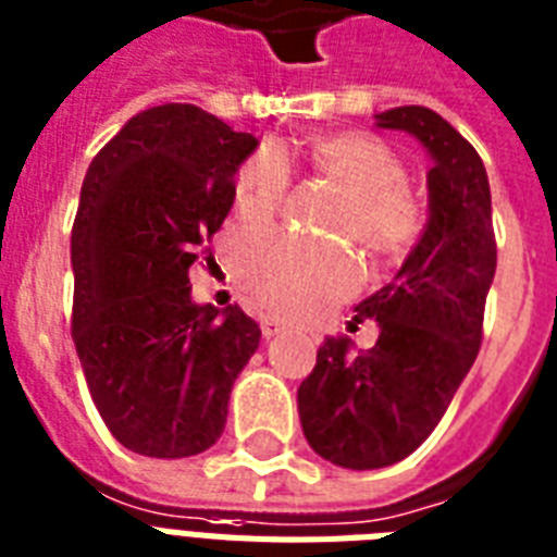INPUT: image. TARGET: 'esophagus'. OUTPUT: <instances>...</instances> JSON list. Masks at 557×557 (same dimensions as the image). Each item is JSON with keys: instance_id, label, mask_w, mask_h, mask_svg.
<instances>
[{"instance_id": "obj_1", "label": "esophagus", "mask_w": 557, "mask_h": 557, "mask_svg": "<svg viewBox=\"0 0 557 557\" xmlns=\"http://www.w3.org/2000/svg\"><path fill=\"white\" fill-rule=\"evenodd\" d=\"M283 329H286V325L280 323L277 318H263V320H260V332H263L265 341H271V337H277V334L283 332Z\"/></svg>"}]
</instances>
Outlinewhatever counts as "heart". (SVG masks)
I'll return each instance as SVG.
<instances>
[{
	"instance_id": "obj_1",
	"label": "heart",
	"mask_w": 557,
	"mask_h": 557,
	"mask_svg": "<svg viewBox=\"0 0 557 557\" xmlns=\"http://www.w3.org/2000/svg\"><path fill=\"white\" fill-rule=\"evenodd\" d=\"M311 165L341 183L343 200L332 216L334 232L351 234L369 257L406 255L423 232V208L406 185V165L383 139L346 131L309 148ZM292 183L286 157L260 148L234 180V211L246 225L269 223ZM237 277L251 300L280 318L311 320L355 294L357 257L343 239H306L294 234H251L239 243Z\"/></svg>"
}]
</instances>
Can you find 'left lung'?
Listing matches in <instances>:
<instances>
[{"instance_id": "8db88e82", "label": "left lung", "mask_w": 557, "mask_h": 557, "mask_svg": "<svg viewBox=\"0 0 557 557\" xmlns=\"http://www.w3.org/2000/svg\"><path fill=\"white\" fill-rule=\"evenodd\" d=\"M406 131L432 157L429 223L395 280L357 302L381 337L351 355L349 337H325L297 388L302 435L343 469H383L409 458L441 423L483 341V309L498 246L483 160L441 114L404 106L374 116Z\"/></svg>"}]
</instances>
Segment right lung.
<instances>
[{
  "mask_svg": "<svg viewBox=\"0 0 557 557\" xmlns=\"http://www.w3.org/2000/svg\"><path fill=\"white\" fill-rule=\"evenodd\" d=\"M255 148L202 108L169 102L131 116L85 174L71 334L106 426L146 458L214 446L234 381L260 346L246 311L197 306L188 286Z\"/></svg>",
  "mask_w": 557,
  "mask_h": 557,
  "instance_id": "add662e5",
  "label": "right lung"
}]
</instances>
